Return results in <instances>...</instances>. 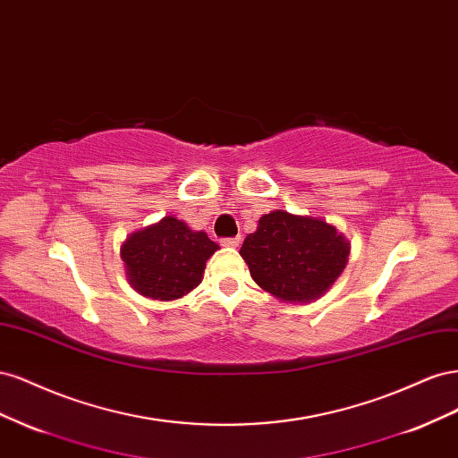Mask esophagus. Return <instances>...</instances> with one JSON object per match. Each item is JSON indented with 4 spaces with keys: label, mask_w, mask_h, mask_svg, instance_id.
Returning <instances> with one entry per match:
<instances>
[{
    "label": "esophagus",
    "mask_w": 458,
    "mask_h": 458,
    "mask_svg": "<svg viewBox=\"0 0 458 458\" xmlns=\"http://www.w3.org/2000/svg\"><path fill=\"white\" fill-rule=\"evenodd\" d=\"M221 244L227 246V248H237L241 244L239 237H231V239H221Z\"/></svg>",
    "instance_id": "34e87169"
}]
</instances>
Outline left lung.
<instances>
[{
    "instance_id": "1",
    "label": "left lung",
    "mask_w": 458,
    "mask_h": 458,
    "mask_svg": "<svg viewBox=\"0 0 458 458\" xmlns=\"http://www.w3.org/2000/svg\"><path fill=\"white\" fill-rule=\"evenodd\" d=\"M241 256L266 293L310 303L325 296L348 266L350 241L323 217L273 210L244 239Z\"/></svg>"
}]
</instances>
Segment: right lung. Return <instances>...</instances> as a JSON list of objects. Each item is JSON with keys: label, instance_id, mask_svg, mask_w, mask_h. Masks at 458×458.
Listing matches in <instances>:
<instances>
[{"label": "right lung", "instance_id": "1", "mask_svg": "<svg viewBox=\"0 0 458 458\" xmlns=\"http://www.w3.org/2000/svg\"><path fill=\"white\" fill-rule=\"evenodd\" d=\"M217 244L204 231L191 229L183 219L162 217L131 233L122 242L120 256L128 283L145 298L172 301L202 283L206 261Z\"/></svg>", "mask_w": 458, "mask_h": 458}]
</instances>
